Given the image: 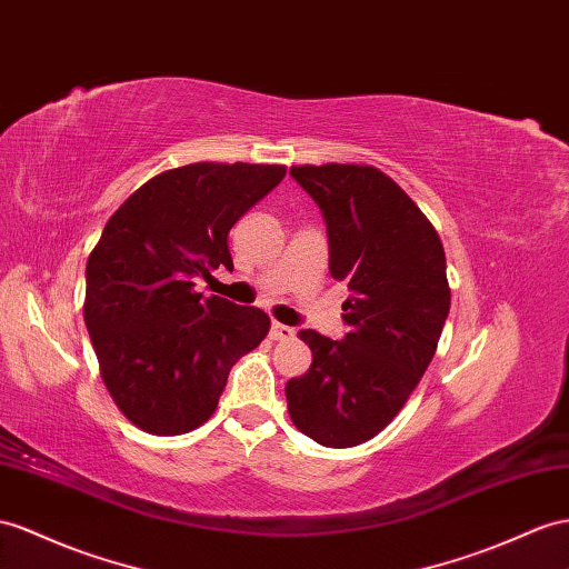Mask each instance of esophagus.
Instances as JSON below:
<instances>
[{
  "label": "esophagus",
  "instance_id": "1",
  "mask_svg": "<svg viewBox=\"0 0 569 569\" xmlns=\"http://www.w3.org/2000/svg\"><path fill=\"white\" fill-rule=\"evenodd\" d=\"M293 337H296V329L293 327H286V325H279V322L271 325V339L288 341V339H293Z\"/></svg>",
  "mask_w": 569,
  "mask_h": 569
}]
</instances>
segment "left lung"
I'll list each match as a JSON object with an SVG mask.
<instances>
[{
    "label": "left lung",
    "instance_id": "left-lung-1",
    "mask_svg": "<svg viewBox=\"0 0 569 569\" xmlns=\"http://www.w3.org/2000/svg\"><path fill=\"white\" fill-rule=\"evenodd\" d=\"M327 223L329 271L346 281L341 341L302 329L312 366L286 385L288 413L325 447L385 430L420 382L449 315L440 236L403 189L370 166H298Z\"/></svg>",
    "mask_w": 569,
    "mask_h": 569
}]
</instances>
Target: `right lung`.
I'll return each mask as SVG.
<instances>
[{
  "label": "right lung",
  "mask_w": 569,
  "mask_h": 569,
  "mask_svg": "<svg viewBox=\"0 0 569 569\" xmlns=\"http://www.w3.org/2000/svg\"><path fill=\"white\" fill-rule=\"evenodd\" d=\"M283 174V166H182L141 184L106 223L86 264L83 319L108 391L141 430L207 423L230 368L267 337V312L203 298L194 281L232 269L230 228Z\"/></svg>",
  "instance_id": "1"
}]
</instances>
